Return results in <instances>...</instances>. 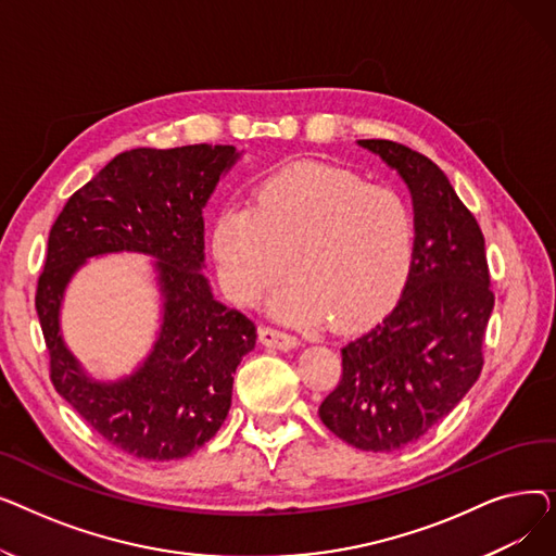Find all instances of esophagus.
I'll return each instance as SVG.
<instances>
[{"label":"esophagus","mask_w":556,"mask_h":556,"mask_svg":"<svg viewBox=\"0 0 556 556\" xmlns=\"http://www.w3.org/2000/svg\"><path fill=\"white\" fill-rule=\"evenodd\" d=\"M261 342L268 344V346H275V349H283V352L300 346V338L290 336L286 331H279V329H270V327L261 329Z\"/></svg>","instance_id":"34e87169"}]
</instances>
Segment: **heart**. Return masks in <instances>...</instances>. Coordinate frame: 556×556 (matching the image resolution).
Here are the masks:
<instances>
[{
  "label": "heart",
  "mask_w": 556,
  "mask_h": 556,
  "mask_svg": "<svg viewBox=\"0 0 556 556\" xmlns=\"http://www.w3.org/2000/svg\"><path fill=\"white\" fill-rule=\"evenodd\" d=\"M417 220L410 202L361 175L290 164L258 180L250 207L229 204L212 225V256L229 300L273 302L288 325L358 327L383 313L410 277Z\"/></svg>",
  "instance_id": "obj_1"
}]
</instances>
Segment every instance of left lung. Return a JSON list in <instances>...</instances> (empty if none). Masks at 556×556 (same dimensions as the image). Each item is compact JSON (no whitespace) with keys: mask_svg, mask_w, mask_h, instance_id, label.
Segmentation results:
<instances>
[{"mask_svg":"<svg viewBox=\"0 0 556 556\" xmlns=\"http://www.w3.org/2000/svg\"><path fill=\"white\" fill-rule=\"evenodd\" d=\"M356 143L410 191L415 263L383 323L340 349L342 378L319 419L346 444L392 453L453 413L478 381L493 293L480 225L444 170L396 141Z\"/></svg>","mask_w":556,"mask_h":556,"instance_id":"obj_1","label":"left lung"}]
</instances>
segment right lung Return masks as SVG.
Listing matches in <instances>:
<instances>
[{
	"mask_svg": "<svg viewBox=\"0 0 556 556\" xmlns=\"http://www.w3.org/2000/svg\"><path fill=\"white\" fill-rule=\"evenodd\" d=\"M241 155L210 143L126 151L67 200L49 231L36 311L53 388L132 457L168 462L207 444L229 413L233 374L256 344L252 319L218 302L202 273V210ZM122 251L154 258L161 327L130 375L99 382L62 338V302L87 257Z\"/></svg>",
	"mask_w": 556,
	"mask_h": 556,
	"instance_id": "obj_1",
	"label": "right lung"
}]
</instances>
